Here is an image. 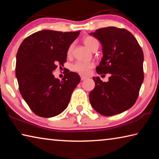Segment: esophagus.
Returning a JSON list of instances; mask_svg holds the SVG:
<instances>
[{
	"mask_svg": "<svg viewBox=\"0 0 159 159\" xmlns=\"http://www.w3.org/2000/svg\"><path fill=\"white\" fill-rule=\"evenodd\" d=\"M86 79H87V77H86V76H80V79H81V80H84Z\"/></svg>",
	"mask_w": 159,
	"mask_h": 159,
	"instance_id": "1",
	"label": "esophagus"
}]
</instances>
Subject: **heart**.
Instances as JSON below:
<instances>
[{
    "instance_id": "heart-1",
    "label": "heart",
    "mask_w": 159,
    "mask_h": 159,
    "mask_svg": "<svg viewBox=\"0 0 159 159\" xmlns=\"http://www.w3.org/2000/svg\"><path fill=\"white\" fill-rule=\"evenodd\" d=\"M83 43L90 50H92L94 45L98 43L97 40L92 36H86L83 39ZM71 51V47L69 48L68 53L69 54ZM93 67V64L89 62V61H77L71 66V70L74 71H76L77 73L80 74H86L89 72L90 69Z\"/></svg>"
}]
</instances>
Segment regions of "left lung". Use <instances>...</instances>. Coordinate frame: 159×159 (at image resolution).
Segmentation results:
<instances>
[{"instance_id": "obj_1", "label": "left lung", "mask_w": 159, "mask_h": 159, "mask_svg": "<svg viewBox=\"0 0 159 159\" xmlns=\"http://www.w3.org/2000/svg\"><path fill=\"white\" fill-rule=\"evenodd\" d=\"M100 41L103 56L98 74H109L107 82L93 77L95 87L89 94L93 108L107 116L120 114L134 105L144 80V55L138 41L124 29L109 26L91 32Z\"/></svg>"}]
</instances>
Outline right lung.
<instances>
[{
	"mask_svg": "<svg viewBox=\"0 0 159 159\" xmlns=\"http://www.w3.org/2000/svg\"><path fill=\"white\" fill-rule=\"evenodd\" d=\"M80 31L42 30L24 40L16 56V77L23 99L34 114L41 117L57 116L68 107L71 94L80 78L67 71L62 80L52 72L66 60L70 45Z\"/></svg>",
	"mask_w": 159,
	"mask_h": 159,
	"instance_id": "obj_1",
	"label": "right lung"
}]
</instances>
